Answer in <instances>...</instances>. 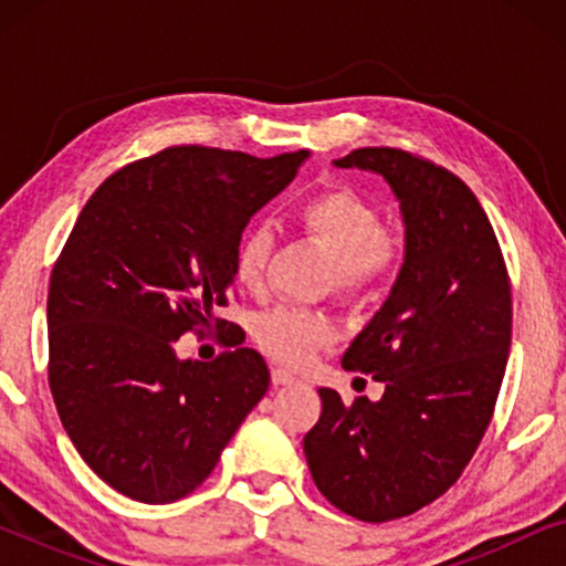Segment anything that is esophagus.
Listing matches in <instances>:
<instances>
[{"mask_svg": "<svg viewBox=\"0 0 566 566\" xmlns=\"http://www.w3.org/2000/svg\"><path fill=\"white\" fill-rule=\"evenodd\" d=\"M273 384L275 386H293V384H298V378L285 368H273Z\"/></svg>", "mask_w": 566, "mask_h": 566, "instance_id": "1", "label": "esophagus"}]
</instances>
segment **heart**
<instances>
[{
    "label": "heart",
    "mask_w": 566,
    "mask_h": 566,
    "mask_svg": "<svg viewBox=\"0 0 566 566\" xmlns=\"http://www.w3.org/2000/svg\"><path fill=\"white\" fill-rule=\"evenodd\" d=\"M293 219L335 260V289L343 296H363L381 285L401 260V242L381 227V216L350 188H327L308 196ZM273 237L265 227L247 229L234 250V281L258 293L265 285ZM337 337L327 314L298 306H277L254 322V339L283 366H304Z\"/></svg>",
    "instance_id": "heart-1"
}]
</instances>
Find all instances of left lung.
Here are the masks:
<instances>
[{"label":"left lung","instance_id":"left-lung-1","mask_svg":"<svg viewBox=\"0 0 566 566\" xmlns=\"http://www.w3.org/2000/svg\"><path fill=\"white\" fill-rule=\"evenodd\" d=\"M337 167L381 175L405 221V265L345 370L384 384V397L345 405L319 389V422L304 453L332 505L386 523L430 505L490 428L513 337V296L500 242L467 182L415 154L366 146Z\"/></svg>","mask_w":566,"mask_h":566}]
</instances>
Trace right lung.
<instances>
[{"mask_svg":"<svg viewBox=\"0 0 566 566\" xmlns=\"http://www.w3.org/2000/svg\"><path fill=\"white\" fill-rule=\"evenodd\" d=\"M308 159L169 146L107 177L82 208L49 285V386L87 467L130 500L198 490L270 370L252 347L180 360L185 332L227 319L242 231Z\"/></svg>","mask_w":566,"mask_h":566,"instance_id":"right-lung-1","label":"right lung"}]
</instances>
